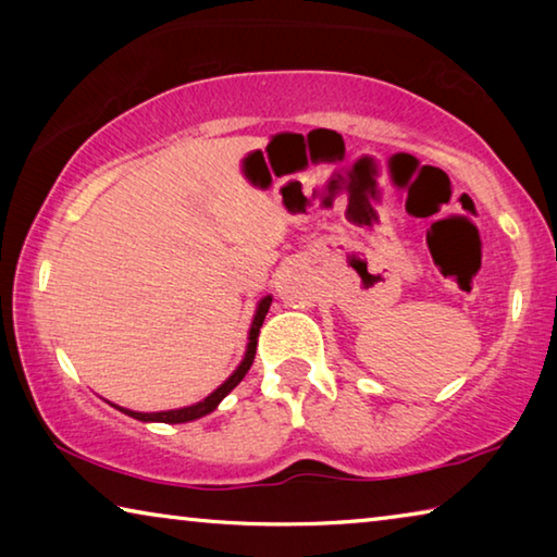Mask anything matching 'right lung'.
Masks as SVG:
<instances>
[{
  "label": "right lung",
  "instance_id": "add662e5",
  "mask_svg": "<svg viewBox=\"0 0 557 557\" xmlns=\"http://www.w3.org/2000/svg\"><path fill=\"white\" fill-rule=\"evenodd\" d=\"M270 305H272V297H270V295H268V297H262V299L258 301L256 317H252L250 334H248V351H245L240 366H238V369L233 371L231 379L225 381L223 385H219V388H215V391L209 395V398H203L201 403H196V405H188V408L164 410V412H135V410L120 408V405H115V408H117L120 412L129 414V418H135V420H143V422H166V425H178V422H191V420H199V418H203V414L213 412L215 408H219V403L225 398V395H228V393L235 388V385H238V383L245 379V373L250 371L252 358H256V348H258L260 326H262V322H265V314H268Z\"/></svg>",
  "mask_w": 557,
  "mask_h": 557
}]
</instances>
